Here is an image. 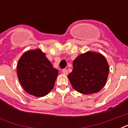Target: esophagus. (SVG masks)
I'll return each mask as SVG.
<instances>
[{"instance_id":"1","label":"esophagus","mask_w":128,"mask_h":128,"mask_svg":"<svg viewBox=\"0 0 128 128\" xmlns=\"http://www.w3.org/2000/svg\"><path fill=\"white\" fill-rule=\"evenodd\" d=\"M62 72V74H64V75H67V74H68V70H66V69H63Z\"/></svg>"}]
</instances>
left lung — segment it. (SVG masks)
<instances>
[{"label":"left lung","instance_id":"8db88e82","mask_svg":"<svg viewBox=\"0 0 128 128\" xmlns=\"http://www.w3.org/2000/svg\"><path fill=\"white\" fill-rule=\"evenodd\" d=\"M109 66L102 54L86 52L73 61V70L68 78L75 90L92 94L101 90L107 81Z\"/></svg>","mask_w":128,"mask_h":128}]
</instances>
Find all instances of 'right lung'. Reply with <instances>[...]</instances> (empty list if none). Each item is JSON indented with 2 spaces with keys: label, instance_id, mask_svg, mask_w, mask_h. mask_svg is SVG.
<instances>
[{
  "label": "right lung",
  "instance_id": "right-lung-1",
  "mask_svg": "<svg viewBox=\"0 0 128 128\" xmlns=\"http://www.w3.org/2000/svg\"><path fill=\"white\" fill-rule=\"evenodd\" d=\"M58 74L40 49L26 51L18 62L17 75L21 86L36 97L47 95L53 89Z\"/></svg>",
  "mask_w": 128,
  "mask_h": 128
}]
</instances>
